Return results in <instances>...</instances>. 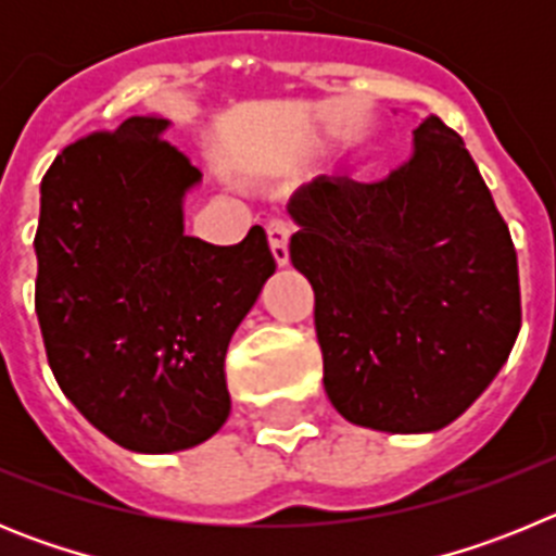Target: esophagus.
<instances>
[{
    "instance_id": "1",
    "label": "esophagus",
    "mask_w": 556,
    "mask_h": 556,
    "mask_svg": "<svg viewBox=\"0 0 556 556\" xmlns=\"http://www.w3.org/2000/svg\"><path fill=\"white\" fill-rule=\"evenodd\" d=\"M267 239L278 267L289 264V239H292V225H289L287 219H273V223L267 225Z\"/></svg>"
}]
</instances>
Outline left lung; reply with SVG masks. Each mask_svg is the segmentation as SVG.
I'll list each match as a JSON object with an SVG mask.
<instances>
[{
    "label": "left lung",
    "instance_id": "obj_1",
    "mask_svg": "<svg viewBox=\"0 0 556 556\" xmlns=\"http://www.w3.org/2000/svg\"><path fill=\"white\" fill-rule=\"evenodd\" d=\"M289 214L333 409L392 434L456 420L520 331L513 236L459 132L429 116L390 178H317Z\"/></svg>",
    "mask_w": 556,
    "mask_h": 556
}]
</instances>
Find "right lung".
Returning <instances> with one entry per match:
<instances>
[{
  "instance_id": "right-lung-1",
  "label": "right lung",
  "mask_w": 556,
  "mask_h": 556,
  "mask_svg": "<svg viewBox=\"0 0 556 556\" xmlns=\"http://www.w3.org/2000/svg\"><path fill=\"white\" fill-rule=\"evenodd\" d=\"M130 116L68 144L41 180L36 314L63 395L108 440L139 454L205 443L228 420L225 353L275 273L267 233L239 244L184 233L200 180Z\"/></svg>"
}]
</instances>
